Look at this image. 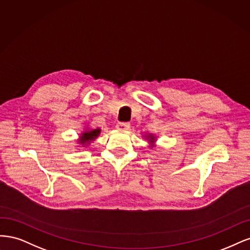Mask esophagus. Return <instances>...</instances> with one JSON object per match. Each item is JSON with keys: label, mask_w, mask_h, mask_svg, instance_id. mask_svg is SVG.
I'll return each mask as SVG.
<instances>
[{"label": "esophagus", "mask_w": 250, "mask_h": 250, "mask_svg": "<svg viewBox=\"0 0 250 250\" xmlns=\"http://www.w3.org/2000/svg\"><path fill=\"white\" fill-rule=\"evenodd\" d=\"M116 128L118 131H123L125 132L127 130H130V124L127 123H119L116 125Z\"/></svg>", "instance_id": "esophagus-1"}]
</instances>
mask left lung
<instances>
[{
  "mask_svg": "<svg viewBox=\"0 0 250 250\" xmlns=\"http://www.w3.org/2000/svg\"><path fill=\"white\" fill-rule=\"evenodd\" d=\"M143 137L149 143V147H154L156 146V141H157V136L156 135L149 133V134H146V135H143Z\"/></svg>",
  "mask_w": 250,
  "mask_h": 250,
  "instance_id": "left-lung-1",
  "label": "left lung"
}]
</instances>
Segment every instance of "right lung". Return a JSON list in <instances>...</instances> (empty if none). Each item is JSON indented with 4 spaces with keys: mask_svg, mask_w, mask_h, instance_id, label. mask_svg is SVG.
I'll return each mask as SVG.
<instances>
[{
    "mask_svg": "<svg viewBox=\"0 0 250 250\" xmlns=\"http://www.w3.org/2000/svg\"><path fill=\"white\" fill-rule=\"evenodd\" d=\"M101 132H102V130L100 127H96V128L84 127V131L80 134L79 138L77 139L79 146H81V147L89 146L90 144L100 136Z\"/></svg>",
    "mask_w": 250,
    "mask_h": 250,
    "instance_id": "add662e5",
    "label": "right lung"
}]
</instances>
